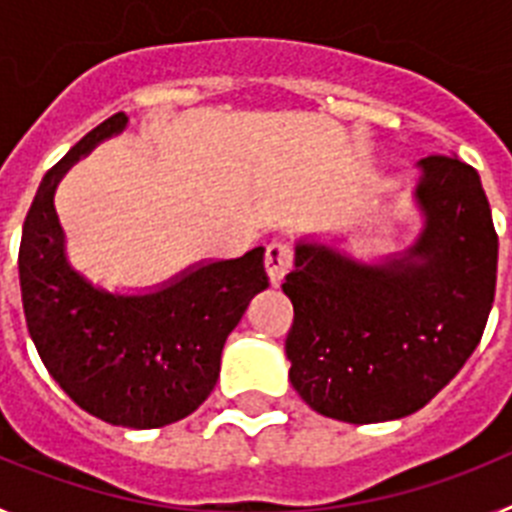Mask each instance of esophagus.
<instances>
[{
  "instance_id": "obj_1",
  "label": "esophagus",
  "mask_w": 512,
  "mask_h": 512,
  "mask_svg": "<svg viewBox=\"0 0 512 512\" xmlns=\"http://www.w3.org/2000/svg\"><path fill=\"white\" fill-rule=\"evenodd\" d=\"M289 266H292V251L284 243H271L266 248V277L271 287H279L287 277Z\"/></svg>"
}]
</instances>
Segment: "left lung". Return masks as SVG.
<instances>
[{
	"label": "left lung",
	"mask_w": 512,
	"mask_h": 512,
	"mask_svg": "<svg viewBox=\"0 0 512 512\" xmlns=\"http://www.w3.org/2000/svg\"><path fill=\"white\" fill-rule=\"evenodd\" d=\"M420 230L359 259L346 235H302L282 284L295 307L289 382L315 413L366 425L418 413L477 348L495 300L497 235L479 174L456 156L415 166Z\"/></svg>",
	"instance_id": "8db88e82"
}]
</instances>
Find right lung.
<instances>
[{
    "mask_svg": "<svg viewBox=\"0 0 512 512\" xmlns=\"http://www.w3.org/2000/svg\"><path fill=\"white\" fill-rule=\"evenodd\" d=\"M125 128L128 115L117 112L43 176L22 228L20 287L30 338L58 387L94 418L146 431L210 397L225 341L269 279L261 246L135 292H112L71 264L56 189L79 158Z\"/></svg>",
    "mask_w": 512,
    "mask_h": 512,
    "instance_id": "obj_1",
    "label": "right lung"
}]
</instances>
